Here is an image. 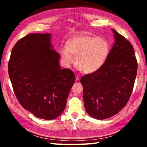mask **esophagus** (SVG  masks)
Listing matches in <instances>:
<instances>
[{
    "label": "esophagus",
    "mask_w": 147,
    "mask_h": 147,
    "mask_svg": "<svg viewBox=\"0 0 147 147\" xmlns=\"http://www.w3.org/2000/svg\"><path fill=\"white\" fill-rule=\"evenodd\" d=\"M80 76L79 75H76V80H80Z\"/></svg>",
    "instance_id": "1"
}]
</instances>
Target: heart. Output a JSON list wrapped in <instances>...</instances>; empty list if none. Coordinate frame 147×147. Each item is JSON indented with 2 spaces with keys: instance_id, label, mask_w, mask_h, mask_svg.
I'll return each instance as SVG.
<instances>
[{
  "instance_id": "obj_1",
  "label": "heart",
  "mask_w": 147,
  "mask_h": 147,
  "mask_svg": "<svg viewBox=\"0 0 147 147\" xmlns=\"http://www.w3.org/2000/svg\"><path fill=\"white\" fill-rule=\"evenodd\" d=\"M109 53V42L96 36L73 37L67 42L65 48L60 51L65 65L70 66L75 56L77 67L84 73H92L100 69Z\"/></svg>"
}]
</instances>
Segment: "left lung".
I'll use <instances>...</instances> for the list:
<instances>
[{"instance_id":"1","label":"left lung","mask_w":147,"mask_h":147,"mask_svg":"<svg viewBox=\"0 0 147 147\" xmlns=\"http://www.w3.org/2000/svg\"><path fill=\"white\" fill-rule=\"evenodd\" d=\"M115 43L102 67L80 79L86 110L94 119L116 115L130 99L138 70L133 46L112 29Z\"/></svg>"}]
</instances>
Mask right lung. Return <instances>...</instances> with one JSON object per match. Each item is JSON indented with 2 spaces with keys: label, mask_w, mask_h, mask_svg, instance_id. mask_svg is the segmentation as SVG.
Wrapping results in <instances>:
<instances>
[{
  "label": "right lung",
  "mask_w": 147,
  "mask_h": 147,
  "mask_svg": "<svg viewBox=\"0 0 147 147\" xmlns=\"http://www.w3.org/2000/svg\"><path fill=\"white\" fill-rule=\"evenodd\" d=\"M49 34H30L12 49L8 73L20 104L38 118L51 120L63 113L75 76L61 69Z\"/></svg>",
  "instance_id": "right-lung-1"
}]
</instances>
